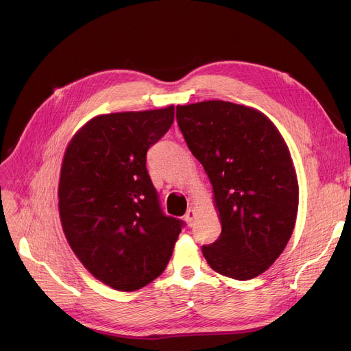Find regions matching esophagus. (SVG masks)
<instances>
[{"label":"esophagus","instance_id":"34e87169","mask_svg":"<svg viewBox=\"0 0 351 351\" xmlns=\"http://www.w3.org/2000/svg\"><path fill=\"white\" fill-rule=\"evenodd\" d=\"M195 210L193 209H188L186 210V213H185V216H183V219H185V222L189 225V226H192L193 225V222H195Z\"/></svg>","mask_w":351,"mask_h":351}]
</instances>
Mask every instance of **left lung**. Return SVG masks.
Segmentation results:
<instances>
[{
  "label": "left lung",
  "mask_w": 351,
  "mask_h": 351,
  "mask_svg": "<svg viewBox=\"0 0 351 351\" xmlns=\"http://www.w3.org/2000/svg\"><path fill=\"white\" fill-rule=\"evenodd\" d=\"M176 119L209 176L222 223L202 253L215 271L253 279L282 254L296 223L299 185L289 147L271 121L249 106L179 105Z\"/></svg>",
  "instance_id": "1"
}]
</instances>
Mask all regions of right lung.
<instances>
[{
    "instance_id": "1",
    "label": "right lung",
    "mask_w": 351,
    "mask_h": 351,
    "mask_svg": "<svg viewBox=\"0 0 351 351\" xmlns=\"http://www.w3.org/2000/svg\"><path fill=\"white\" fill-rule=\"evenodd\" d=\"M175 106L99 115L69 142L60 216L81 263L115 290L134 291L168 266L183 220L166 216L146 154L173 123Z\"/></svg>"
}]
</instances>
